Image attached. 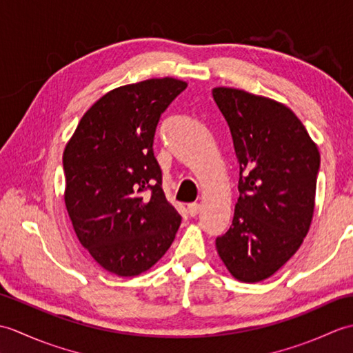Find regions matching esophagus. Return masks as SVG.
<instances>
[{
    "mask_svg": "<svg viewBox=\"0 0 353 353\" xmlns=\"http://www.w3.org/2000/svg\"><path fill=\"white\" fill-rule=\"evenodd\" d=\"M200 209H201V206L199 203H191V205H188V214L191 216H196L200 212Z\"/></svg>",
    "mask_w": 353,
    "mask_h": 353,
    "instance_id": "1",
    "label": "esophagus"
}]
</instances>
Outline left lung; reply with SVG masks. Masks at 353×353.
Here are the masks:
<instances>
[{
	"label": "left lung",
	"mask_w": 353,
	"mask_h": 353,
	"mask_svg": "<svg viewBox=\"0 0 353 353\" xmlns=\"http://www.w3.org/2000/svg\"><path fill=\"white\" fill-rule=\"evenodd\" d=\"M239 163V197L226 234L215 239L224 265L241 282L274 274L312 221L320 153L292 110L241 89L215 88Z\"/></svg>",
	"instance_id": "left-lung-1"
}]
</instances>
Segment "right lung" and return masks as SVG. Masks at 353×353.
Wrapping results in <instances>:
<instances>
[{
  "mask_svg": "<svg viewBox=\"0 0 353 353\" xmlns=\"http://www.w3.org/2000/svg\"><path fill=\"white\" fill-rule=\"evenodd\" d=\"M163 77L103 95L81 117L63 152L65 205L81 245L117 276L152 268L182 216L162 190L153 153L161 115L186 89Z\"/></svg>",
  "mask_w": 353,
  "mask_h": 353,
  "instance_id": "1",
  "label": "right lung"
}]
</instances>
